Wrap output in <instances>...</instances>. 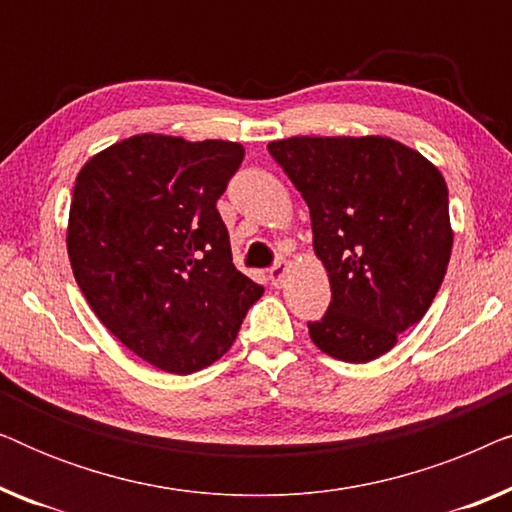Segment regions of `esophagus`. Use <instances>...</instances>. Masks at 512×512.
I'll use <instances>...</instances> for the list:
<instances>
[{"label": "esophagus", "mask_w": 512, "mask_h": 512, "mask_svg": "<svg viewBox=\"0 0 512 512\" xmlns=\"http://www.w3.org/2000/svg\"><path fill=\"white\" fill-rule=\"evenodd\" d=\"M286 272H289V263H286V261H279V263L275 265V268L270 270V279H272V284H275V286H282V284H284Z\"/></svg>", "instance_id": "34e87169"}]
</instances>
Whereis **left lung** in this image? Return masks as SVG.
<instances>
[{"instance_id": "left-lung-1", "label": "left lung", "mask_w": 512, "mask_h": 512, "mask_svg": "<svg viewBox=\"0 0 512 512\" xmlns=\"http://www.w3.org/2000/svg\"><path fill=\"white\" fill-rule=\"evenodd\" d=\"M310 207L312 247L331 305L307 324L321 352L347 363L387 354L429 310L454 230L443 174L391 137H289L268 144Z\"/></svg>"}]
</instances>
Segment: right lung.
Masks as SVG:
<instances>
[{"instance_id": "add662e5", "label": "right lung", "mask_w": 512, "mask_h": 512, "mask_svg": "<svg viewBox=\"0 0 512 512\" xmlns=\"http://www.w3.org/2000/svg\"><path fill=\"white\" fill-rule=\"evenodd\" d=\"M242 158L237 142L144 132L76 174L67 221L76 284L97 319L165 373L219 361L263 296L233 265L216 209Z\"/></svg>"}]
</instances>
